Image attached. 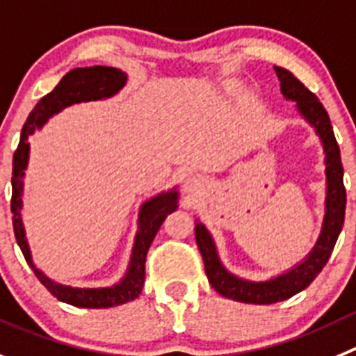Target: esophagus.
I'll use <instances>...</instances> for the list:
<instances>
[{
    "label": "esophagus",
    "instance_id": "1",
    "mask_svg": "<svg viewBox=\"0 0 356 356\" xmlns=\"http://www.w3.org/2000/svg\"><path fill=\"white\" fill-rule=\"evenodd\" d=\"M195 186H197V181H195V179H189V181L186 182V189H189V191H191Z\"/></svg>",
    "mask_w": 356,
    "mask_h": 356
}]
</instances>
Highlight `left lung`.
<instances>
[{
  "instance_id": "8db88e82",
  "label": "left lung",
  "mask_w": 356,
  "mask_h": 356,
  "mask_svg": "<svg viewBox=\"0 0 356 356\" xmlns=\"http://www.w3.org/2000/svg\"><path fill=\"white\" fill-rule=\"evenodd\" d=\"M274 70L281 82V92L286 99L297 102L298 112L304 115L309 124L314 126L318 137L321 138V144H323L325 154H327L325 156V163H327V212H325L323 228H321L316 245L302 264L288 270L286 274L277 275L270 281L253 283V281H244V279L230 274L219 261L211 234L198 221L195 225V238H197L198 249L204 258L205 274H207L212 288L219 295L232 298V300L260 305L286 300L313 283L334 251L339 234L343 230L344 211H346V188L343 182L344 172L343 163H341V151H339L327 111L316 98V95L309 91L293 73L281 66H274Z\"/></svg>"
}]
</instances>
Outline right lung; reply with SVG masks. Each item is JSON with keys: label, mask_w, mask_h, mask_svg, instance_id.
<instances>
[{"label": "right lung", "mask_w": 356, "mask_h": 356, "mask_svg": "<svg viewBox=\"0 0 356 356\" xmlns=\"http://www.w3.org/2000/svg\"><path fill=\"white\" fill-rule=\"evenodd\" d=\"M126 84V73L112 66H89V68H75L68 72L65 77L59 81V84L52 89L49 95L43 96L31 114L26 119L22 126L21 142L17 145V151L13 152V170H12V223L13 234L17 238V244L24 254L26 261L33 268L40 283L47 288L58 300L66 302L75 307L86 309H105L114 307V305L131 302L142 293V286L145 281V258L147 251L158 234L159 227L163 225L165 218L177 209V191L172 189L168 193H161L158 197L151 198L140 207L138 214V232L133 245L131 260L126 275L119 284L111 288H72L65 286L51 281L45 274L35 267L29 253V245L26 241L24 225L21 219L22 209V177L28 167L29 158V142L28 137L35 133L36 128L45 124L51 115L58 114L65 107H70L73 103L91 102V99L111 98L112 95L119 91Z\"/></svg>", "instance_id": "add662e5"}]
</instances>
